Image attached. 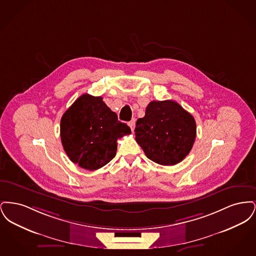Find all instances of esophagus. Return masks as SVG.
Returning <instances> with one entry per match:
<instances>
[{
	"label": "esophagus",
	"mask_w": 256,
	"mask_h": 256,
	"mask_svg": "<svg viewBox=\"0 0 256 256\" xmlns=\"http://www.w3.org/2000/svg\"><path fill=\"white\" fill-rule=\"evenodd\" d=\"M135 122H136V120L135 119H132L130 122H128V126H130V128H132V132H134V128H135Z\"/></svg>",
	"instance_id": "obj_1"
}]
</instances>
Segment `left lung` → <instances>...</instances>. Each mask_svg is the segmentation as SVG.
<instances>
[{"label":"left lung","instance_id":"obj_1","mask_svg":"<svg viewBox=\"0 0 256 256\" xmlns=\"http://www.w3.org/2000/svg\"><path fill=\"white\" fill-rule=\"evenodd\" d=\"M135 140L146 158L172 166L185 158L195 142L194 117L174 100H152L135 128Z\"/></svg>","mask_w":256,"mask_h":256}]
</instances>
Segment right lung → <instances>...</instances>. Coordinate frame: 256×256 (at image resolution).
I'll return each mask as SVG.
<instances>
[{"label":"right lung","instance_id":"right-lung-1","mask_svg":"<svg viewBox=\"0 0 256 256\" xmlns=\"http://www.w3.org/2000/svg\"><path fill=\"white\" fill-rule=\"evenodd\" d=\"M132 134L102 97L84 94L60 121L62 146L70 160L86 170H98L115 158L117 140Z\"/></svg>","mask_w":256,"mask_h":256}]
</instances>
